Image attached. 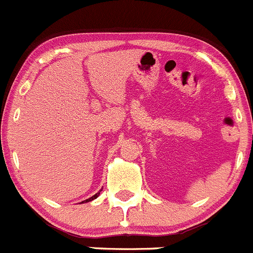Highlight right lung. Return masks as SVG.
Returning <instances> with one entry per match:
<instances>
[{"instance_id":"right-lung-1","label":"right lung","mask_w":253,"mask_h":253,"mask_svg":"<svg viewBox=\"0 0 253 253\" xmlns=\"http://www.w3.org/2000/svg\"><path fill=\"white\" fill-rule=\"evenodd\" d=\"M100 191H101V190H100ZM98 195H100V192H97V194H96V195H93V196H92V197H90V199L85 200V201H83V202H90V201H92V200L97 199V196H98Z\"/></svg>"}]
</instances>
